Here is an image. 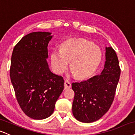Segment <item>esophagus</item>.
<instances>
[{
  "label": "esophagus",
  "mask_w": 135,
  "mask_h": 135,
  "mask_svg": "<svg viewBox=\"0 0 135 135\" xmlns=\"http://www.w3.org/2000/svg\"><path fill=\"white\" fill-rule=\"evenodd\" d=\"M71 87H72V85H71V84L69 82V80H65V82H64L65 89H70V88H71Z\"/></svg>",
  "instance_id": "1"
}]
</instances>
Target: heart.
<instances>
[{
    "label": "heart",
    "instance_id": "heart-1",
    "mask_svg": "<svg viewBox=\"0 0 135 135\" xmlns=\"http://www.w3.org/2000/svg\"><path fill=\"white\" fill-rule=\"evenodd\" d=\"M101 51L98 47L87 40L77 39L65 42L60 51L54 50L51 53V65L58 74L70 68L77 77L84 79L93 74L101 60Z\"/></svg>",
    "mask_w": 135,
    "mask_h": 135
}]
</instances>
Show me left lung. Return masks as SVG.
Wrapping results in <instances>:
<instances>
[{
  "mask_svg": "<svg viewBox=\"0 0 135 135\" xmlns=\"http://www.w3.org/2000/svg\"><path fill=\"white\" fill-rule=\"evenodd\" d=\"M120 74L116 52L112 47H106L104 69L101 74L72 84L75 92L72 113L78 121L94 122L108 111L114 100Z\"/></svg>",
  "mask_w": 135,
  "mask_h": 135,
  "instance_id": "left-lung-1",
  "label": "left lung"
}]
</instances>
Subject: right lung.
<instances>
[{"label": "right lung", "mask_w": 135, "mask_h": 135, "mask_svg": "<svg viewBox=\"0 0 135 135\" xmlns=\"http://www.w3.org/2000/svg\"><path fill=\"white\" fill-rule=\"evenodd\" d=\"M50 32H34L24 36L13 50L10 77L22 111L34 119L53 114L64 88V80L48 67V44Z\"/></svg>", "instance_id": "1"}]
</instances>
